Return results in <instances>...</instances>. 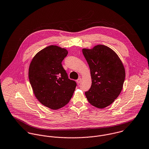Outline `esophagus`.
<instances>
[{"label":"esophagus","mask_w":149,"mask_h":149,"mask_svg":"<svg viewBox=\"0 0 149 149\" xmlns=\"http://www.w3.org/2000/svg\"><path fill=\"white\" fill-rule=\"evenodd\" d=\"M77 84H80V83H81V78H79V79H78L77 80Z\"/></svg>","instance_id":"obj_1"}]
</instances>
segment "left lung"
I'll return each instance as SVG.
<instances>
[{
  "mask_svg": "<svg viewBox=\"0 0 149 149\" xmlns=\"http://www.w3.org/2000/svg\"><path fill=\"white\" fill-rule=\"evenodd\" d=\"M89 66L92 85L85 92L88 102L98 108L110 105L122 91L125 70L121 60L108 47L97 45L93 49H82Z\"/></svg>",
  "mask_w": 149,
  "mask_h": 149,
  "instance_id": "8db88e82",
  "label": "left lung"
}]
</instances>
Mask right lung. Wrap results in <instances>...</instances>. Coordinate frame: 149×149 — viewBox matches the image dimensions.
<instances>
[{
    "instance_id": "add662e5",
    "label": "right lung",
    "mask_w": 149,
    "mask_h": 149,
    "mask_svg": "<svg viewBox=\"0 0 149 149\" xmlns=\"http://www.w3.org/2000/svg\"><path fill=\"white\" fill-rule=\"evenodd\" d=\"M68 53L64 48L50 45L36 54L29 65L28 76L33 93L40 102L51 109L66 105L77 86L61 64Z\"/></svg>"
}]
</instances>
